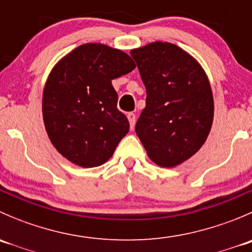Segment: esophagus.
<instances>
[{
  "label": "esophagus",
  "instance_id": "obj_1",
  "mask_svg": "<svg viewBox=\"0 0 252 252\" xmlns=\"http://www.w3.org/2000/svg\"><path fill=\"white\" fill-rule=\"evenodd\" d=\"M126 117H128L129 123H130V128L133 129L134 126H135V114H134L133 112H130V113L126 114Z\"/></svg>",
  "mask_w": 252,
  "mask_h": 252
}]
</instances>
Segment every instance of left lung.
Listing matches in <instances>:
<instances>
[{
	"mask_svg": "<svg viewBox=\"0 0 252 252\" xmlns=\"http://www.w3.org/2000/svg\"><path fill=\"white\" fill-rule=\"evenodd\" d=\"M130 55L146 88L136 135L151 161L167 168L178 166L199 151L212 126L207 75L194 57L169 42H151Z\"/></svg>",
	"mask_w": 252,
	"mask_h": 252,
	"instance_id": "left-lung-1",
	"label": "left lung"
}]
</instances>
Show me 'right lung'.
I'll return each instance as SVG.
<instances>
[{
	"mask_svg": "<svg viewBox=\"0 0 252 252\" xmlns=\"http://www.w3.org/2000/svg\"><path fill=\"white\" fill-rule=\"evenodd\" d=\"M130 56L102 44H84L51 70L42 96L45 128L53 146L68 161L91 168L111 158L129 131L117 108L112 80L130 73Z\"/></svg>",
	"mask_w": 252,
	"mask_h": 252,
	"instance_id": "add662e5",
	"label": "right lung"
}]
</instances>
